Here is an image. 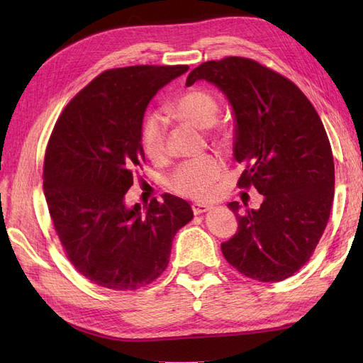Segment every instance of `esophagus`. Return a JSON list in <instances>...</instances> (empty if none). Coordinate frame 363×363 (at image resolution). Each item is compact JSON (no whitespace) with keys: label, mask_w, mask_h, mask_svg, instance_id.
I'll return each mask as SVG.
<instances>
[{"label":"esophagus","mask_w":363,"mask_h":363,"mask_svg":"<svg viewBox=\"0 0 363 363\" xmlns=\"http://www.w3.org/2000/svg\"><path fill=\"white\" fill-rule=\"evenodd\" d=\"M211 206H207V204H194L192 206V211H194V213L195 215H201V213H204V212H207V211H211Z\"/></svg>","instance_id":"esophagus-1"}]
</instances>
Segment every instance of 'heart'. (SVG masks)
<instances>
[{
  "mask_svg": "<svg viewBox=\"0 0 363 363\" xmlns=\"http://www.w3.org/2000/svg\"><path fill=\"white\" fill-rule=\"evenodd\" d=\"M169 111L195 127L211 128L218 119L219 104L208 92L189 89L175 98ZM164 136H167V124L163 118L157 113L148 115L140 127V142L150 159L159 160L163 157ZM223 174V160L207 155L182 163L171 175L169 186L174 192L188 199L207 200L213 195L215 183Z\"/></svg>",
  "mask_w": 363,
  "mask_h": 363,
  "instance_id": "heart-1",
  "label": "heart"
}]
</instances>
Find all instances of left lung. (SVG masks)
<instances>
[{
	"instance_id": "1",
	"label": "left lung",
	"mask_w": 363,
	"mask_h": 363,
	"mask_svg": "<svg viewBox=\"0 0 363 363\" xmlns=\"http://www.w3.org/2000/svg\"><path fill=\"white\" fill-rule=\"evenodd\" d=\"M199 80L232 106L233 156L244 164L239 188L263 195L257 211L228 203L239 227L223 255L250 279L281 281L309 260L330 216L335 163L324 125L298 87L251 59L206 62L186 86Z\"/></svg>"
}]
</instances>
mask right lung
Instances as JSON below:
<instances>
[{"instance_id":"obj_1","label":"right lung","mask_w":363,"mask_h":363,"mask_svg":"<svg viewBox=\"0 0 363 363\" xmlns=\"http://www.w3.org/2000/svg\"><path fill=\"white\" fill-rule=\"evenodd\" d=\"M189 69L127 67L104 71L59 116L43 163V194L54 228L75 269L113 291H135L168 267L172 239L194 218L171 194L125 204L145 160L140 127L150 101Z\"/></svg>"}]
</instances>
